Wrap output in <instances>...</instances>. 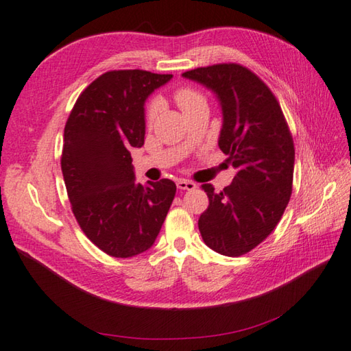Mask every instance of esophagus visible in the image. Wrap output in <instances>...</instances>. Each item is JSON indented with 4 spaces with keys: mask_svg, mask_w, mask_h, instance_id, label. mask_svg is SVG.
I'll return each mask as SVG.
<instances>
[{
    "mask_svg": "<svg viewBox=\"0 0 351 351\" xmlns=\"http://www.w3.org/2000/svg\"><path fill=\"white\" fill-rule=\"evenodd\" d=\"M176 185L180 190H195L196 189V184L189 181V180H178Z\"/></svg>",
    "mask_w": 351,
    "mask_h": 351,
    "instance_id": "34e87169",
    "label": "esophagus"
}]
</instances>
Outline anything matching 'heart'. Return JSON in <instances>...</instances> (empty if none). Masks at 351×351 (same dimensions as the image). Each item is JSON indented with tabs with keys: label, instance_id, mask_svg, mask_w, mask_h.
Here are the masks:
<instances>
[{
	"label": "heart",
	"instance_id": "1",
	"mask_svg": "<svg viewBox=\"0 0 351 351\" xmlns=\"http://www.w3.org/2000/svg\"><path fill=\"white\" fill-rule=\"evenodd\" d=\"M173 100L178 106H180L181 111L185 114L189 112L190 109H195L196 106L207 105L204 95L197 91V89L191 86H180L175 89L173 93ZM158 112V103L150 101L146 106V123L147 125H152L155 115Z\"/></svg>",
	"mask_w": 351,
	"mask_h": 351
}]
</instances>
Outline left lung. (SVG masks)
Wrapping results in <instances>:
<instances>
[{
	"instance_id": "left-lung-1",
	"label": "left lung",
	"mask_w": 351,
	"mask_h": 351,
	"mask_svg": "<svg viewBox=\"0 0 351 351\" xmlns=\"http://www.w3.org/2000/svg\"><path fill=\"white\" fill-rule=\"evenodd\" d=\"M213 89L222 105L219 147L237 170L199 217L204 242L222 256L240 257L276 230L289 204L293 182V138L276 95L250 68L216 64L182 73Z\"/></svg>"
}]
</instances>
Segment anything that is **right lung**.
Masks as SVG:
<instances>
[{"label": "right lung", "instance_id": "right-lung-1", "mask_svg": "<svg viewBox=\"0 0 351 351\" xmlns=\"http://www.w3.org/2000/svg\"><path fill=\"white\" fill-rule=\"evenodd\" d=\"M170 79L144 70L103 73L80 93L65 123L60 167L73 215L108 256L149 250L175 197L170 180L135 184L130 156L144 144V101Z\"/></svg>", "mask_w": 351, "mask_h": 351}]
</instances>
